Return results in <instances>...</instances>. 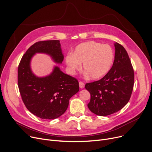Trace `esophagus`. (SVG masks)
Wrapping results in <instances>:
<instances>
[{"mask_svg": "<svg viewBox=\"0 0 152 152\" xmlns=\"http://www.w3.org/2000/svg\"><path fill=\"white\" fill-rule=\"evenodd\" d=\"M79 87H80L81 89H83L84 87V86H85L84 83L83 82H82V81H79Z\"/></svg>", "mask_w": 152, "mask_h": 152, "instance_id": "34e87169", "label": "esophagus"}]
</instances>
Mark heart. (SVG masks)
<instances>
[{
    "label": "heart",
    "instance_id": "heart-1",
    "mask_svg": "<svg viewBox=\"0 0 152 152\" xmlns=\"http://www.w3.org/2000/svg\"><path fill=\"white\" fill-rule=\"evenodd\" d=\"M113 61V52L108 45L89 41L78 45L73 55L66 57L69 69L74 71L81 68L91 79H97L105 75Z\"/></svg>",
    "mask_w": 152,
    "mask_h": 152
}]
</instances>
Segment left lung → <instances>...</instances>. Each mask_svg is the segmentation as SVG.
Wrapping results in <instances>:
<instances>
[{"instance_id":"obj_1","label":"left lung","mask_w":152,"mask_h":152,"mask_svg":"<svg viewBox=\"0 0 152 152\" xmlns=\"http://www.w3.org/2000/svg\"><path fill=\"white\" fill-rule=\"evenodd\" d=\"M115 47V60L110 70L100 80L85 86L91 94L87 107L99 116L121 110L128 103L133 90L134 73L129 55L121 44L116 42Z\"/></svg>"}]
</instances>
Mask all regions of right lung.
I'll use <instances>...</instances> for the list:
<instances>
[{"label":"right lung","mask_w":152,"mask_h":152,"mask_svg":"<svg viewBox=\"0 0 152 152\" xmlns=\"http://www.w3.org/2000/svg\"><path fill=\"white\" fill-rule=\"evenodd\" d=\"M36 53L49 55L55 63H61L64 57L60 41H39L31 45L22 57L18 69V88L27 109L40 118L53 119L65 112L70 98L79 90V83L57 66L49 75L36 76L30 66Z\"/></svg>","instance_id":"right-lung-1"}]
</instances>
